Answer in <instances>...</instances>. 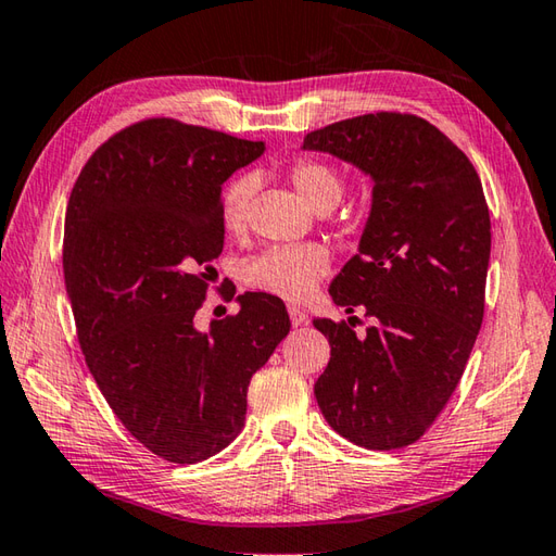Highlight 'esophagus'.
<instances>
[{"label":"esophagus","instance_id":"34e87169","mask_svg":"<svg viewBox=\"0 0 556 556\" xmlns=\"http://www.w3.org/2000/svg\"><path fill=\"white\" fill-rule=\"evenodd\" d=\"M288 314H290L292 327H302V324L307 321V314H305V309H300V307H288Z\"/></svg>","mask_w":556,"mask_h":556}]
</instances>
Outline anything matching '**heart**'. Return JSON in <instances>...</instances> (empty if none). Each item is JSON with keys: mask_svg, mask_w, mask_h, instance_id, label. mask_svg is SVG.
Listing matches in <instances>:
<instances>
[{"mask_svg": "<svg viewBox=\"0 0 556 556\" xmlns=\"http://www.w3.org/2000/svg\"><path fill=\"white\" fill-rule=\"evenodd\" d=\"M288 179L302 201L317 213L331 211L343 195L341 174L319 160L292 162ZM251 191H254V184H251L249 176H239L225 188L219 219H223L227 232L237 235L244 229ZM327 270L329 256L321 247H270L247 261L242 268V280L256 292L300 302L312 295V290L327 276Z\"/></svg>", "mask_w": 556, "mask_h": 556, "instance_id": "1", "label": "heart"}]
</instances>
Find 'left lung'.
Listing matches in <instances>:
<instances>
[{
	"label": "left lung",
	"mask_w": 556,
	"mask_h": 556,
	"mask_svg": "<svg viewBox=\"0 0 556 556\" xmlns=\"http://www.w3.org/2000/svg\"><path fill=\"white\" fill-rule=\"evenodd\" d=\"M372 179L358 254L331 300L370 319H314L331 358L314 384L329 426L368 450L416 443L453 396L484 319L491 219L467 154L424 118L368 113L305 135Z\"/></svg>",
	"instance_id": "left-lung-1"
}]
</instances>
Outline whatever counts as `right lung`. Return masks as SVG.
<instances>
[{"label": "right lung", "mask_w": 556, "mask_h": 556, "mask_svg": "<svg viewBox=\"0 0 556 556\" xmlns=\"http://www.w3.org/2000/svg\"><path fill=\"white\" fill-rule=\"evenodd\" d=\"M264 150L148 118L103 142L70 193L62 266L84 361L130 435L176 465L235 441L251 375L290 331L266 292L207 331L193 321L225 242L223 184Z\"/></svg>", "instance_id": "obj_1"}]
</instances>
